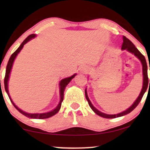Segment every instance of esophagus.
<instances>
[{
  "label": "esophagus",
  "mask_w": 150,
  "mask_h": 150,
  "mask_svg": "<svg viewBox=\"0 0 150 150\" xmlns=\"http://www.w3.org/2000/svg\"><path fill=\"white\" fill-rule=\"evenodd\" d=\"M83 72H84L85 74H86V73H87V69H84L83 70Z\"/></svg>",
  "instance_id": "esophagus-1"
}]
</instances>
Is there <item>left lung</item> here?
<instances>
[{
	"label": "left lung",
	"mask_w": 150,
	"mask_h": 150,
	"mask_svg": "<svg viewBox=\"0 0 150 150\" xmlns=\"http://www.w3.org/2000/svg\"><path fill=\"white\" fill-rule=\"evenodd\" d=\"M123 44H122V50H126L129 51V52L134 54L135 56L138 57V58L140 59V61H141V63H142L143 65V88L142 90H141L140 95L139 96V97L136 100V101L134 102V104H132V106H130V108H128V109L125 110V111L120 112L119 114H116V115H107L105 113H103V112L99 111V110L96 109V108L94 107V106L92 105V104L90 102V100L88 98L87 91L85 90V97L86 99H87L88 104L92 110H93L94 112H96V114L98 115L100 117H102L104 118H108V119H112V118H116V117H122L124 116L125 115H127L128 113H130V112H132L133 110L135 108L138 106V104H139V102H141V99H142L143 95H144L145 92L146 91L147 86L149 85V79H148V76H147V62L146 60H145V57L141 54V53L139 52V50L137 49L134 44H132V42H131L130 40H128V38H126V37L124 36L123 37ZM149 69H150V67H149ZM149 85H150V80H149Z\"/></svg>",
	"instance_id": "8db88e82"
}]
</instances>
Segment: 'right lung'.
Here are the masks:
<instances>
[{
    "mask_svg": "<svg viewBox=\"0 0 150 150\" xmlns=\"http://www.w3.org/2000/svg\"><path fill=\"white\" fill-rule=\"evenodd\" d=\"M35 37V34H31V35H28L27 38H26L25 40L23 41V42L22 43L19 48H18L17 50H16L15 52H14L13 54H11V56L9 58V60L7 63V67H6V72H5V79H4V84H5V91H6V92H7V93L8 94V96H9V98L10 100H11V103L13 104L14 107H15L16 109H17L18 111L20 112V113L24 115V116L27 117L33 118V119H40V120H42V119H46V118L50 117L54 115L55 114L57 113V112H59V109H60V108L61 106V103H62V102L63 100V98H64V91H65V87H66V86L67 85H68V83L70 82L71 80L74 78L76 74H74L73 76H71V77L66 78V79H63L62 81L60 82V97H61L60 102H59V105L57 106V108H54V109L52 110V111L46 112V113H33V114H32V113H28V112L22 111V110H20L19 108L17 107V106L15 105V104L13 103V101L11 100V98H10V96H9V91H8V81H9L10 71H11V69L12 65H13L14 59H15V58L16 57V56H17V54H18V53L20 52V51L22 50V48H23L24 45L25 44L26 42H28L30 40H31L32 38H34Z\"/></svg>",
    "mask_w": 150,
    "mask_h": 150,
    "instance_id": "1",
    "label": "right lung"
}]
</instances>
